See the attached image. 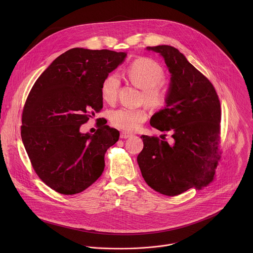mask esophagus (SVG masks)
<instances>
[{"label": "esophagus", "mask_w": 253, "mask_h": 253, "mask_svg": "<svg viewBox=\"0 0 253 253\" xmlns=\"http://www.w3.org/2000/svg\"><path fill=\"white\" fill-rule=\"evenodd\" d=\"M130 136H131L130 133H127V132H125V131L121 132V138L126 139V138H128V137H130Z\"/></svg>", "instance_id": "esophagus-1"}]
</instances>
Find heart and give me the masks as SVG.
Listing matches in <instances>:
<instances>
[{
  "label": "heart",
  "instance_id": "obj_1",
  "mask_svg": "<svg viewBox=\"0 0 253 253\" xmlns=\"http://www.w3.org/2000/svg\"><path fill=\"white\" fill-rule=\"evenodd\" d=\"M127 79L141 88V100L152 107H164L169 96L170 85L165 81L164 69L155 60L149 57H139L133 60L126 70ZM121 85L117 74H109L103 80L100 87L101 97L107 103L116 101ZM148 118L146 110L142 108L117 109L111 113L110 119L113 126L127 131H136Z\"/></svg>",
  "mask_w": 253,
  "mask_h": 253
}]
</instances>
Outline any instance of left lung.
Returning <instances> with one entry per match:
<instances>
[{
    "mask_svg": "<svg viewBox=\"0 0 253 253\" xmlns=\"http://www.w3.org/2000/svg\"><path fill=\"white\" fill-rule=\"evenodd\" d=\"M147 48L163 55L171 74L167 107L156 113L150 124L170 131L174 144L142 135L144 146L137 157L142 176L165 196H177L191 188L202 190L214 180L220 159L221 107L216 90L177 48Z\"/></svg>",
    "mask_w": 253,
    "mask_h": 253,
    "instance_id": "1",
    "label": "left lung"
}]
</instances>
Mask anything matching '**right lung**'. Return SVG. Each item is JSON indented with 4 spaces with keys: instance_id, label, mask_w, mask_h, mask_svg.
Segmentation results:
<instances>
[{
    "instance_id": "add662e5",
    "label": "right lung",
    "mask_w": 253,
    "mask_h": 253,
    "mask_svg": "<svg viewBox=\"0 0 253 253\" xmlns=\"http://www.w3.org/2000/svg\"><path fill=\"white\" fill-rule=\"evenodd\" d=\"M126 56L109 49L72 48L32 86L22 111L21 138L37 175L55 192L81 193L102 174L105 153L120 132L103 118L92 135L81 133L80 127L101 111V84Z\"/></svg>"
}]
</instances>
